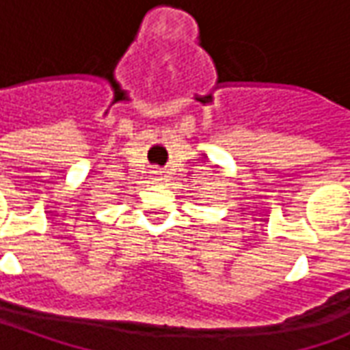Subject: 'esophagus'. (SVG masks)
Wrapping results in <instances>:
<instances>
[{
	"label": "esophagus",
	"instance_id": "34e87169",
	"mask_svg": "<svg viewBox=\"0 0 350 350\" xmlns=\"http://www.w3.org/2000/svg\"><path fill=\"white\" fill-rule=\"evenodd\" d=\"M155 180H157V182H161V180H163V178H161V176H155Z\"/></svg>",
	"mask_w": 350,
	"mask_h": 350
}]
</instances>
